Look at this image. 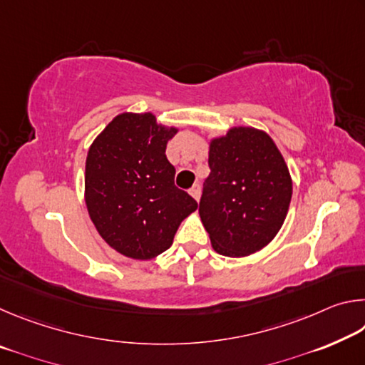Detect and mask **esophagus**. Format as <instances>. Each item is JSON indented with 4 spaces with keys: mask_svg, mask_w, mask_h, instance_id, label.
I'll return each mask as SVG.
<instances>
[{
    "mask_svg": "<svg viewBox=\"0 0 365 365\" xmlns=\"http://www.w3.org/2000/svg\"><path fill=\"white\" fill-rule=\"evenodd\" d=\"M190 195H191V196H193L196 201H197V200H200V196H201V187H200V183H195V185H193V187H191V188H190Z\"/></svg>",
    "mask_w": 365,
    "mask_h": 365,
    "instance_id": "1",
    "label": "esophagus"
}]
</instances>
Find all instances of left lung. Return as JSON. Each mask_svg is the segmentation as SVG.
I'll return each mask as SVG.
<instances>
[{
	"mask_svg": "<svg viewBox=\"0 0 365 365\" xmlns=\"http://www.w3.org/2000/svg\"><path fill=\"white\" fill-rule=\"evenodd\" d=\"M200 201L202 225L222 256L243 257L270 243L287 217L293 183L265 132L235 127L209 146Z\"/></svg>",
	"mask_w": 365,
	"mask_h": 365,
	"instance_id": "obj_1",
	"label": "left lung"
}]
</instances>
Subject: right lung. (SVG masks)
<instances>
[{
    "instance_id": "1",
    "label": "right lung",
    "mask_w": 365,
    "mask_h": 365,
    "mask_svg": "<svg viewBox=\"0 0 365 365\" xmlns=\"http://www.w3.org/2000/svg\"><path fill=\"white\" fill-rule=\"evenodd\" d=\"M175 133L151 113H123L90 146L86 207L104 242L123 256L145 261L169 250L180 222L196 211L165 156Z\"/></svg>"
}]
</instances>
